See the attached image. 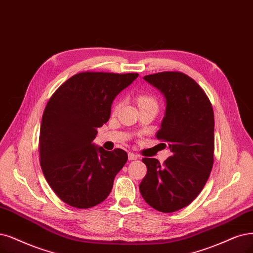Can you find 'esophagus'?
Here are the masks:
<instances>
[{
  "label": "esophagus",
  "instance_id": "34e87169",
  "mask_svg": "<svg viewBox=\"0 0 253 253\" xmlns=\"http://www.w3.org/2000/svg\"><path fill=\"white\" fill-rule=\"evenodd\" d=\"M137 155H135L134 153H131V152H130V153H128V160L129 161H135V160H137Z\"/></svg>",
  "mask_w": 253,
  "mask_h": 253
}]
</instances>
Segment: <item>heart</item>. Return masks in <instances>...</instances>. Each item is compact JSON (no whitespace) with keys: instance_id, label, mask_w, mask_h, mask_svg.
I'll list each match as a JSON object with an SVG mask.
<instances>
[{"instance_id":"heart-1","label":"heart","mask_w":253,"mask_h":253,"mask_svg":"<svg viewBox=\"0 0 253 253\" xmlns=\"http://www.w3.org/2000/svg\"><path fill=\"white\" fill-rule=\"evenodd\" d=\"M137 103L139 107L142 106H148V105H157L156 100L152 97V96H149V95H142V96H138L137 97ZM119 108V104L115 105L114 107V111H117Z\"/></svg>"}]
</instances>
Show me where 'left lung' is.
<instances>
[{
  "mask_svg": "<svg viewBox=\"0 0 253 253\" xmlns=\"http://www.w3.org/2000/svg\"><path fill=\"white\" fill-rule=\"evenodd\" d=\"M144 79L166 99L156 137L167 143L173 154L164 165L156 158H143L147 174L139 192L154 210L173 212L188 207L210 177L214 150L213 110L207 93L188 75L162 72Z\"/></svg>",
  "mask_w": 253,
  "mask_h": 253,
  "instance_id": "8db88e82",
  "label": "left lung"
}]
</instances>
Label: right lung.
Returning <instances> with one entry per match:
<instances>
[{"label":"right lung","mask_w":253,"mask_h":253,"mask_svg":"<svg viewBox=\"0 0 253 253\" xmlns=\"http://www.w3.org/2000/svg\"><path fill=\"white\" fill-rule=\"evenodd\" d=\"M136 73L83 72L57 88L46 104L40 133L41 167L51 189L73 208L104 201L128 160L122 149L92 144L97 128L109 120L115 98Z\"/></svg>","instance_id":"add662e5"}]
</instances>
